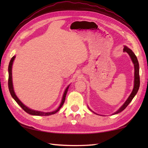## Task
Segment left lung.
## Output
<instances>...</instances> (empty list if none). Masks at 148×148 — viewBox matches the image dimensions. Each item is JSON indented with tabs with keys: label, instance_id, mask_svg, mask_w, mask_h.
Segmentation results:
<instances>
[{
	"label": "left lung",
	"instance_id": "left-lung-1",
	"mask_svg": "<svg viewBox=\"0 0 148 148\" xmlns=\"http://www.w3.org/2000/svg\"><path fill=\"white\" fill-rule=\"evenodd\" d=\"M123 51L127 52L129 56H130V58L132 59V61L133 64L134 65V70H135V73H134V88L130 96L128 97V98L126 100L123 105L120 108H119L117 111L115 112L114 113H113L112 114H118V113L120 112L121 111H123V110L127 108V106L129 104L130 102L132 100L134 99V97L135 95H136L138 90H139V86H140V77H139V62H138L137 56L136 55L134 54V53L130 49L127 48V46H125L123 48ZM95 113V112H94Z\"/></svg>",
	"mask_w": 148,
	"mask_h": 148
}]
</instances>
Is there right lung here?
Returning a JSON list of instances; mask_svg holds the SVG:
<instances>
[{
    "mask_svg": "<svg viewBox=\"0 0 148 148\" xmlns=\"http://www.w3.org/2000/svg\"><path fill=\"white\" fill-rule=\"evenodd\" d=\"M16 56H12L11 60H10V62H9V67H8V72H9V79H8V87H9V92H10L11 95L12 96V98L14 99V100L16 102L18 103V104L20 106L21 108L23 109L26 112L29 113V114H31V115H35V116H49V115H51V114H55L56 112H57L60 108L62 107L63 104H64V103L65 102V97L66 95H67V91L69 89V86H68L67 87V88L65 89L64 93V95H63L62 97V102L58 108V109L55 110V111H53V112H41V111H36V110H32L31 109L29 108H27L26 106H25L23 103H22L20 100L18 99V98L17 97V96L16 95V94L14 93V91L13 89V85H12V63H13L14 60Z\"/></svg>",
    "mask_w": 148,
    "mask_h": 148,
    "instance_id": "right-lung-1",
    "label": "right lung"
}]
</instances>
